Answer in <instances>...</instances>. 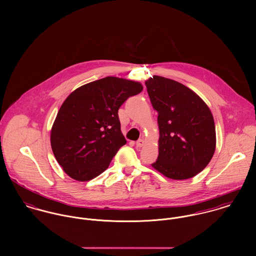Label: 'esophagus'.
I'll return each mask as SVG.
<instances>
[{
	"label": "esophagus",
	"mask_w": 256,
	"mask_h": 256,
	"mask_svg": "<svg viewBox=\"0 0 256 256\" xmlns=\"http://www.w3.org/2000/svg\"><path fill=\"white\" fill-rule=\"evenodd\" d=\"M136 146H137V148H141V146H144V140L143 139H139L136 142Z\"/></svg>",
	"instance_id": "esophagus-1"
}]
</instances>
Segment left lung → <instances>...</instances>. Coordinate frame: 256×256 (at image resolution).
I'll return each mask as SVG.
<instances>
[{
  "mask_svg": "<svg viewBox=\"0 0 256 256\" xmlns=\"http://www.w3.org/2000/svg\"><path fill=\"white\" fill-rule=\"evenodd\" d=\"M146 86L158 113V156L152 166L172 180L195 176L215 152L216 130L211 111L193 90L176 80L154 76Z\"/></svg>",
  "mask_w": 256,
  "mask_h": 256,
  "instance_id": "8db88e82",
  "label": "left lung"
}]
</instances>
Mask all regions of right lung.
Masks as SVG:
<instances>
[{
	"instance_id": "obj_1",
	"label": "right lung",
	"mask_w": 256,
	"mask_h": 256,
	"mask_svg": "<svg viewBox=\"0 0 256 256\" xmlns=\"http://www.w3.org/2000/svg\"><path fill=\"white\" fill-rule=\"evenodd\" d=\"M142 90L140 82L106 76L82 86L66 98L51 130V146L70 178L88 182L108 168L126 144L118 110Z\"/></svg>"
}]
</instances>
